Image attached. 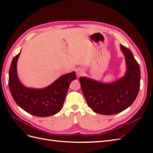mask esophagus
<instances>
[{
    "instance_id": "esophagus-1",
    "label": "esophagus",
    "mask_w": 153,
    "mask_h": 153,
    "mask_svg": "<svg viewBox=\"0 0 153 153\" xmlns=\"http://www.w3.org/2000/svg\"><path fill=\"white\" fill-rule=\"evenodd\" d=\"M84 73V70H83L82 69H76V75H77L78 77L82 76Z\"/></svg>"
}]
</instances>
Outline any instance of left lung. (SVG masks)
<instances>
[{
	"instance_id": "8db88e82",
	"label": "left lung",
	"mask_w": 153,
	"mask_h": 153,
	"mask_svg": "<svg viewBox=\"0 0 153 153\" xmlns=\"http://www.w3.org/2000/svg\"><path fill=\"white\" fill-rule=\"evenodd\" d=\"M127 65L126 75L112 84L80 77L79 82L87 105L94 112L114 115L128 108L135 100L140 89V69L131 51L121 45Z\"/></svg>"
}]
</instances>
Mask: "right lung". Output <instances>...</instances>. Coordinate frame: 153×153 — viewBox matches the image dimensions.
Listing matches in <instances>:
<instances>
[{
	"label": "right lung",
	"mask_w": 153,
	"mask_h": 153,
	"mask_svg": "<svg viewBox=\"0 0 153 153\" xmlns=\"http://www.w3.org/2000/svg\"><path fill=\"white\" fill-rule=\"evenodd\" d=\"M20 54L13 57L9 71V87L14 100L23 110L35 116L48 117L58 113L62 108L69 84L76 79V73L61 76L45 89L27 88L17 75L16 63Z\"/></svg>",
	"instance_id": "right-lung-1"
}]
</instances>
